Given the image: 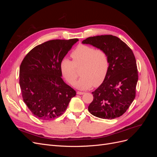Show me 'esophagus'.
<instances>
[{
  "label": "esophagus",
  "instance_id": "esophagus-1",
  "mask_svg": "<svg viewBox=\"0 0 157 157\" xmlns=\"http://www.w3.org/2000/svg\"><path fill=\"white\" fill-rule=\"evenodd\" d=\"M77 94L78 95H82L84 94V92H80V91H77Z\"/></svg>",
  "mask_w": 157,
  "mask_h": 157
}]
</instances>
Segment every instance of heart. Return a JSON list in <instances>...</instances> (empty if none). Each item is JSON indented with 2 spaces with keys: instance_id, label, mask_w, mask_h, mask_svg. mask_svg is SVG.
I'll return each instance as SVG.
<instances>
[{
  "instance_id": "b5f03b06",
  "label": "heart",
  "mask_w": 157,
  "mask_h": 157,
  "mask_svg": "<svg viewBox=\"0 0 157 157\" xmlns=\"http://www.w3.org/2000/svg\"><path fill=\"white\" fill-rule=\"evenodd\" d=\"M73 61L67 58L61 61L60 70L66 80L71 85L75 83L78 73L76 67L82 65L81 78L75 86L81 90L98 86L105 80L109 69V56L105 51L92 46L80 44L71 54Z\"/></svg>"
}]
</instances>
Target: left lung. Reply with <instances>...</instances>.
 <instances>
[{
	"mask_svg": "<svg viewBox=\"0 0 157 157\" xmlns=\"http://www.w3.org/2000/svg\"><path fill=\"white\" fill-rule=\"evenodd\" d=\"M82 43L105 51L109 59L105 80L92 92L89 112L104 119L122 116L136 97L138 72L134 53L125 42L111 35L88 37Z\"/></svg>",
	"mask_w": 157,
	"mask_h": 157,
	"instance_id": "left-lung-1",
	"label": "left lung"
}]
</instances>
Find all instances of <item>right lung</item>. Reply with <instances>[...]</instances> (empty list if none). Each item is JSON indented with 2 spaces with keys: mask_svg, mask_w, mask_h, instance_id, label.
I'll list each match as a JSON object with an SVG mask.
<instances>
[{
  "mask_svg": "<svg viewBox=\"0 0 157 157\" xmlns=\"http://www.w3.org/2000/svg\"><path fill=\"white\" fill-rule=\"evenodd\" d=\"M78 40L56 39L33 48L20 68V86L23 101L39 119L51 121L65 111L74 89L61 78V61Z\"/></svg>",
  "mask_w": 157,
  "mask_h": 157,
  "instance_id": "add662e5",
  "label": "right lung"
}]
</instances>
